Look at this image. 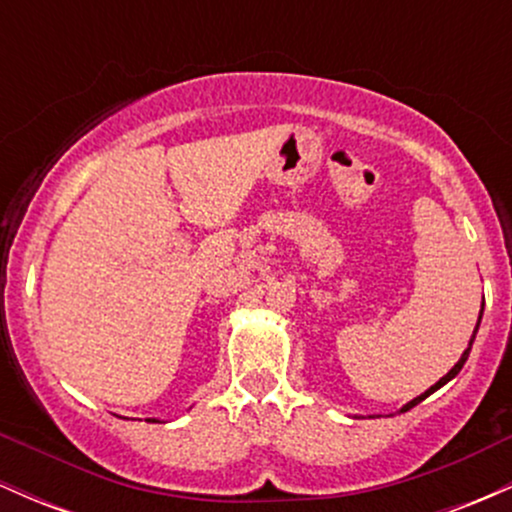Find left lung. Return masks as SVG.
Returning a JSON list of instances; mask_svg holds the SVG:
<instances>
[{
  "mask_svg": "<svg viewBox=\"0 0 512 512\" xmlns=\"http://www.w3.org/2000/svg\"><path fill=\"white\" fill-rule=\"evenodd\" d=\"M479 320H481V315H479ZM477 330H479V325H477V327H474V334H472V339H469V346H467V349H464V354L460 356V361H457V363H455V366H452V368H450V373H448V375H443V378H440L436 385H431V387H428V390L424 392V395L414 397V399H411V402H407V404H404V407H402V409H399V411H409L411 407H416V404H419V402H424V399H426L428 395H433V392H436V390H440V387H443L445 383H450V380H452V378H455V375H457V373H460V370H462V366H464V361H467L469 351H472V344H474V337H477Z\"/></svg>",
  "mask_w": 512,
  "mask_h": 512,
  "instance_id": "1",
  "label": "left lung"
}]
</instances>
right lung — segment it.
<instances>
[{"instance_id":"add662e5","label":"right lung","mask_w":512,"mask_h":512,"mask_svg":"<svg viewBox=\"0 0 512 512\" xmlns=\"http://www.w3.org/2000/svg\"><path fill=\"white\" fill-rule=\"evenodd\" d=\"M149 421H156V419H149Z\"/></svg>"}]
</instances>
